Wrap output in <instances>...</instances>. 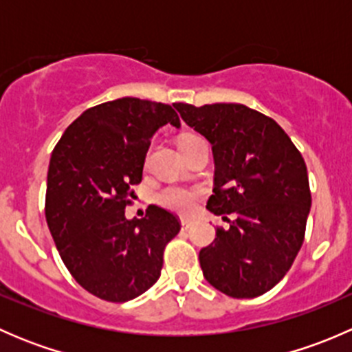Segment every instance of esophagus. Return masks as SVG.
I'll return each mask as SVG.
<instances>
[{
	"mask_svg": "<svg viewBox=\"0 0 352 352\" xmlns=\"http://www.w3.org/2000/svg\"><path fill=\"white\" fill-rule=\"evenodd\" d=\"M192 226V223L187 221V219H182V230H189Z\"/></svg>",
	"mask_w": 352,
	"mask_h": 352,
	"instance_id": "1",
	"label": "esophagus"
}]
</instances>
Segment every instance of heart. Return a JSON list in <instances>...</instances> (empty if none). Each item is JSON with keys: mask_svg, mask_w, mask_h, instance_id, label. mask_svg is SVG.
<instances>
[{"mask_svg": "<svg viewBox=\"0 0 352 352\" xmlns=\"http://www.w3.org/2000/svg\"><path fill=\"white\" fill-rule=\"evenodd\" d=\"M197 136L194 134H184L179 140V148L184 144L190 143L192 140H196ZM156 202H158L162 208L168 209V211L177 212L180 216H189L194 211L197 202V192L196 190L186 189V187H175L170 186L165 187L163 190H160L158 196H156Z\"/></svg>", "mask_w": 352, "mask_h": 352, "instance_id": "obj_1", "label": "heart"}]
</instances>
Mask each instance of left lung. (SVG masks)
I'll return each instance as SVG.
<instances>
[{"label":"left lung","instance_id":"1","mask_svg":"<svg viewBox=\"0 0 352 352\" xmlns=\"http://www.w3.org/2000/svg\"><path fill=\"white\" fill-rule=\"evenodd\" d=\"M173 107L211 143L214 194L206 208L230 223L199 252L202 274L232 298L261 296L303 245L311 206L303 156L274 119L242 104Z\"/></svg>","mask_w":352,"mask_h":352}]
</instances>
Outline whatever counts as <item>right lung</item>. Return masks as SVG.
I'll return each mask as SVG.
<instances>
[{
    "label": "right lung",
    "instance_id": "obj_1",
    "mask_svg": "<svg viewBox=\"0 0 352 352\" xmlns=\"http://www.w3.org/2000/svg\"><path fill=\"white\" fill-rule=\"evenodd\" d=\"M165 124L180 126L168 104L117 98L85 110L52 150L47 226L74 281L100 300L124 303L150 289L180 232V219L156 204L141 219L124 216L151 136Z\"/></svg>",
    "mask_w": 352,
    "mask_h": 352
}]
</instances>
